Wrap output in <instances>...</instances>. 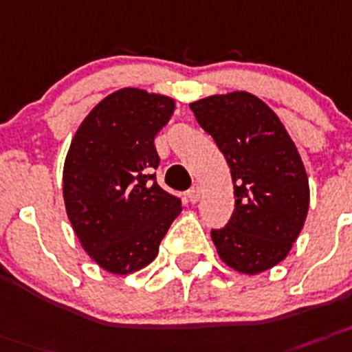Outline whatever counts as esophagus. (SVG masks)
<instances>
[{"label":"esophagus","instance_id":"esophagus-1","mask_svg":"<svg viewBox=\"0 0 352 352\" xmlns=\"http://www.w3.org/2000/svg\"><path fill=\"white\" fill-rule=\"evenodd\" d=\"M188 199L191 204H197L200 200V188L199 186H193L190 191H188Z\"/></svg>","mask_w":352,"mask_h":352}]
</instances>
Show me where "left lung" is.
Wrapping results in <instances>:
<instances>
[{
	"instance_id": "obj_1",
	"label": "left lung",
	"mask_w": 352,
	"mask_h": 352,
	"mask_svg": "<svg viewBox=\"0 0 352 352\" xmlns=\"http://www.w3.org/2000/svg\"><path fill=\"white\" fill-rule=\"evenodd\" d=\"M234 182V212L212 229L220 258L243 274H259L288 256L309 206L306 170L276 112L245 91L190 103Z\"/></svg>"
}]
</instances>
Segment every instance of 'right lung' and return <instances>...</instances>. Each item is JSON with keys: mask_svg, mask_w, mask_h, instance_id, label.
<instances>
[{"mask_svg": "<svg viewBox=\"0 0 352 352\" xmlns=\"http://www.w3.org/2000/svg\"><path fill=\"white\" fill-rule=\"evenodd\" d=\"M162 94L125 87L87 114L64 162V202L82 247L112 274L141 270L181 212L157 184L153 138L173 114Z\"/></svg>", "mask_w": 352, "mask_h": 352, "instance_id": "1", "label": "right lung"}]
</instances>
